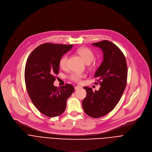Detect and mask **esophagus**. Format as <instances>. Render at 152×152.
Masks as SVG:
<instances>
[{
  "instance_id": "34e87169",
  "label": "esophagus",
  "mask_w": 152,
  "mask_h": 152,
  "mask_svg": "<svg viewBox=\"0 0 152 152\" xmlns=\"http://www.w3.org/2000/svg\"><path fill=\"white\" fill-rule=\"evenodd\" d=\"M81 88H82V86H79V85H77V86H76L75 87V90H77L80 89Z\"/></svg>"
}]
</instances>
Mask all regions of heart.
<instances>
[{
	"mask_svg": "<svg viewBox=\"0 0 152 152\" xmlns=\"http://www.w3.org/2000/svg\"><path fill=\"white\" fill-rule=\"evenodd\" d=\"M77 53L83 58L86 64H90L94 59V53L88 48H81L77 49ZM68 55H64L62 56L59 61V65L61 68L64 69L67 66ZM85 77V75L79 73H72L69 76V79L76 82H80L83 78Z\"/></svg>",
	"mask_w": 152,
	"mask_h": 152,
	"instance_id": "b5f03b06",
	"label": "heart"
}]
</instances>
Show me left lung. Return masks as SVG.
I'll list each match as a JSON object with an SVG mask.
<instances>
[{
  "mask_svg": "<svg viewBox=\"0 0 152 152\" xmlns=\"http://www.w3.org/2000/svg\"><path fill=\"white\" fill-rule=\"evenodd\" d=\"M102 50L103 60L94 77L100 88L93 91L84 86L86 96L82 101L84 112L93 118L102 117L112 111L119 102L127 84V67L125 56L112 42L104 40L92 44Z\"/></svg>",
  "mask_w": 152,
  "mask_h": 152,
  "instance_id": "obj_1",
  "label": "left lung"
}]
</instances>
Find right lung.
I'll use <instances>...</instances> for the list:
<instances>
[{"label": "right lung", "instance_id": "right-lung-1", "mask_svg": "<svg viewBox=\"0 0 152 152\" xmlns=\"http://www.w3.org/2000/svg\"><path fill=\"white\" fill-rule=\"evenodd\" d=\"M73 46L45 43L35 49L26 61L25 80L28 93L37 109L49 117L61 115L75 91L71 84L60 88L53 85L59 73V59Z\"/></svg>", "mask_w": 152, "mask_h": 152}]
</instances>
